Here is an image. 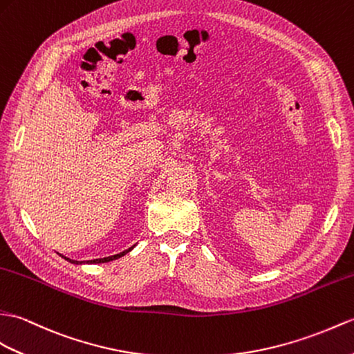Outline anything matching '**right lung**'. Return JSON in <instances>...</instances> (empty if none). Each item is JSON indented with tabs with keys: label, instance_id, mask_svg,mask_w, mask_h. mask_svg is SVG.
<instances>
[{
	"label": "right lung",
	"instance_id": "obj_1",
	"mask_svg": "<svg viewBox=\"0 0 354 354\" xmlns=\"http://www.w3.org/2000/svg\"><path fill=\"white\" fill-rule=\"evenodd\" d=\"M134 249V245L133 248H129V249H127V250H123V252H120V253H118V254H113V257H106V258H100V259H92V261H87L86 264H102V262H110V261H114V259H118V258H120V257H123V254H127L128 252H131ZM62 258H64L66 261H69L71 264H84V261H73V259H69V258H66V257H63L62 254Z\"/></svg>",
	"mask_w": 354,
	"mask_h": 354
}]
</instances>
